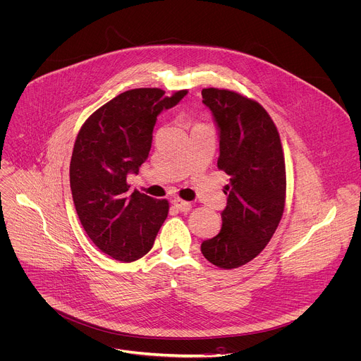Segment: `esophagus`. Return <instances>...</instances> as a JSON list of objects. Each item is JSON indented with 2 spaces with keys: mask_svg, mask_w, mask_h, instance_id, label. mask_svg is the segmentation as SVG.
Returning <instances> with one entry per match:
<instances>
[{
  "mask_svg": "<svg viewBox=\"0 0 361 361\" xmlns=\"http://www.w3.org/2000/svg\"><path fill=\"white\" fill-rule=\"evenodd\" d=\"M173 204H174V207L177 208V209H180L181 212H187V211H190L191 209V202H187V201H184V200H181V198H174L173 200Z\"/></svg>",
  "mask_w": 361,
  "mask_h": 361,
  "instance_id": "1",
  "label": "esophagus"
}]
</instances>
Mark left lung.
I'll list each match as a JSON object with an SVG mask.
<instances>
[{"label": "left lung", "instance_id": "left-lung-1", "mask_svg": "<svg viewBox=\"0 0 361 361\" xmlns=\"http://www.w3.org/2000/svg\"><path fill=\"white\" fill-rule=\"evenodd\" d=\"M219 128L218 169L231 181L221 232L201 245L219 269H238L257 257L273 238L286 207L287 177L280 133L269 112L253 98L225 88H204Z\"/></svg>", "mask_w": 361, "mask_h": 361}]
</instances>
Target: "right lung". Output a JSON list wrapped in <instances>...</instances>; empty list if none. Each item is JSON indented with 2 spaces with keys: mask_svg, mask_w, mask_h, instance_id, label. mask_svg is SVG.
<instances>
[{
  "mask_svg": "<svg viewBox=\"0 0 361 361\" xmlns=\"http://www.w3.org/2000/svg\"><path fill=\"white\" fill-rule=\"evenodd\" d=\"M164 92L133 88L116 95L85 119L73 147L70 188L78 219L92 243L122 263L150 252L170 208L167 200L129 192L126 183L149 156L157 115L188 91Z\"/></svg>",
  "mask_w": 361,
  "mask_h": 361,
  "instance_id": "add662e5",
  "label": "right lung"
}]
</instances>
